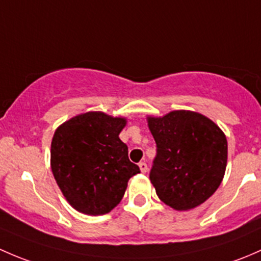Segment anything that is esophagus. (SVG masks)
<instances>
[{
    "label": "esophagus",
    "mask_w": 261,
    "mask_h": 261,
    "mask_svg": "<svg viewBox=\"0 0 261 261\" xmlns=\"http://www.w3.org/2000/svg\"><path fill=\"white\" fill-rule=\"evenodd\" d=\"M139 168H141L142 173H146V172L148 171V166H147L146 162H141V163H139Z\"/></svg>",
    "instance_id": "obj_1"
}]
</instances>
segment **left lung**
<instances>
[{"mask_svg": "<svg viewBox=\"0 0 261 261\" xmlns=\"http://www.w3.org/2000/svg\"><path fill=\"white\" fill-rule=\"evenodd\" d=\"M157 144L149 179L162 202L187 211L205 202L219 189L227 163L224 132L205 115L173 111L147 117Z\"/></svg>", "mask_w": 261, "mask_h": 261, "instance_id": "8db88e82", "label": "left lung"}]
</instances>
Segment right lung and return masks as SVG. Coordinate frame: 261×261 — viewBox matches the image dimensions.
<instances>
[{"mask_svg":"<svg viewBox=\"0 0 261 261\" xmlns=\"http://www.w3.org/2000/svg\"><path fill=\"white\" fill-rule=\"evenodd\" d=\"M125 124L123 117L88 112L56 128L51 170L64 197L76 211L91 216L111 212L122 201L130 177L141 172L119 138Z\"/></svg>","mask_w":261,"mask_h":261,"instance_id":"obj_1","label":"right lung"}]
</instances>
